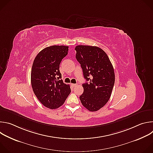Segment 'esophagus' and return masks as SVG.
<instances>
[{"mask_svg":"<svg viewBox=\"0 0 153 153\" xmlns=\"http://www.w3.org/2000/svg\"><path fill=\"white\" fill-rule=\"evenodd\" d=\"M71 86H72L73 87H74V86H76L77 85V84H75V83H71Z\"/></svg>","mask_w":153,"mask_h":153,"instance_id":"1","label":"esophagus"}]
</instances>
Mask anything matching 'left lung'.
Wrapping results in <instances>:
<instances>
[{"mask_svg": "<svg viewBox=\"0 0 153 153\" xmlns=\"http://www.w3.org/2000/svg\"><path fill=\"white\" fill-rule=\"evenodd\" d=\"M76 58L82 68L83 93L79 97L83 106L90 111H98L110 99L115 82L114 71L106 53L97 47L77 45Z\"/></svg>", "mask_w": 153, "mask_h": 153, "instance_id": "8db88e82", "label": "left lung"}]
</instances>
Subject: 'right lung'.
I'll use <instances>...</instances> for the list:
<instances>
[{"label": "right lung", "instance_id": "right-lung-1", "mask_svg": "<svg viewBox=\"0 0 153 153\" xmlns=\"http://www.w3.org/2000/svg\"><path fill=\"white\" fill-rule=\"evenodd\" d=\"M68 51V46L47 47L38 53L33 63L31 83L34 93L43 105L51 110L62 106L71 93L70 85L60 79L59 70Z\"/></svg>", "mask_w": 153, "mask_h": 153}]
</instances>
